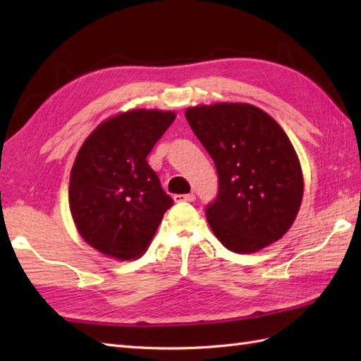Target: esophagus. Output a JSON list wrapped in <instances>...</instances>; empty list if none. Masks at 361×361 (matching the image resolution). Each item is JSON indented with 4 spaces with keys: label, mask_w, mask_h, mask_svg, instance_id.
I'll return each instance as SVG.
<instances>
[{
    "label": "esophagus",
    "mask_w": 361,
    "mask_h": 361,
    "mask_svg": "<svg viewBox=\"0 0 361 361\" xmlns=\"http://www.w3.org/2000/svg\"><path fill=\"white\" fill-rule=\"evenodd\" d=\"M173 200L176 203H180V202H194L195 200V195L194 194H176V195H173Z\"/></svg>",
    "instance_id": "esophagus-1"
}]
</instances>
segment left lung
Masks as SVG:
<instances>
[{"instance_id": "left-lung-1", "label": "left lung", "mask_w": 361, "mask_h": 361, "mask_svg": "<svg viewBox=\"0 0 361 361\" xmlns=\"http://www.w3.org/2000/svg\"><path fill=\"white\" fill-rule=\"evenodd\" d=\"M219 176L206 219L234 252L262 250L288 231L302 200V172L288 136L250 104L200 105L186 111Z\"/></svg>"}]
</instances>
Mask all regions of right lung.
I'll return each instance as SVG.
<instances>
[{
	"instance_id": "obj_1",
	"label": "right lung",
	"mask_w": 361,
	"mask_h": 361,
	"mask_svg": "<svg viewBox=\"0 0 361 361\" xmlns=\"http://www.w3.org/2000/svg\"><path fill=\"white\" fill-rule=\"evenodd\" d=\"M173 121L172 111L122 113L102 122L80 147L70 178V209L80 235L104 255L141 256L173 204L147 163Z\"/></svg>"
}]
</instances>
